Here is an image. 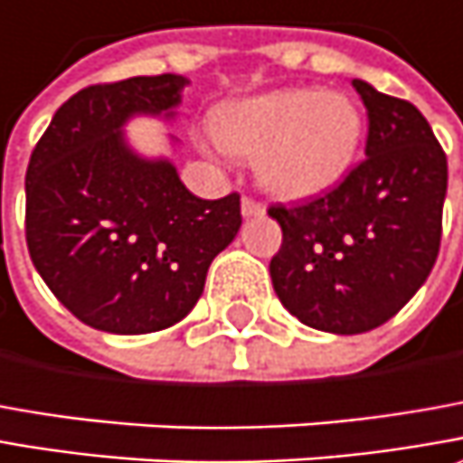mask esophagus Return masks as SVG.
<instances>
[{"label": "esophagus", "mask_w": 463, "mask_h": 463, "mask_svg": "<svg viewBox=\"0 0 463 463\" xmlns=\"http://www.w3.org/2000/svg\"><path fill=\"white\" fill-rule=\"evenodd\" d=\"M241 213H243V217H261L263 213H266V207H263L261 202L243 197V202H241Z\"/></svg>", "instance_id": "1"}]
</instances>
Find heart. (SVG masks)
Masks as SVG:
<instances>
[{"mask_svg": "<svg viewBox=\"0 0 463 463\" xmlns=\"http://www.w3.org/2000/svg\"><path fill=\"white\" fill-rule=\"evenodd\" d=\"M213 136L232 158H256V176L271 194L310 200L348 174L364 115L341 91L279 89L220 109Z\"/></svg>", "mask_w": 463, "mask_h": 463, "instance_id": "b5f03b06", "label": "heart"}]
</instances>
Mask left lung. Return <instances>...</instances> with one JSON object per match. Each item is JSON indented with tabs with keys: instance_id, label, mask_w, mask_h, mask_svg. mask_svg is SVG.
<instances>
[{
	"instance_id": "left-lung-1",
	"label": "left lung",
	"mask_w": 463,
	"mask_h": 463,
	"mask_svg": "<svg viewBox=\"0 0 463 463\" xmlns=\"http://www.w3.org/2000/svg\"><path fill=\"white\" fill-rule=\"evenodd\" d=\"M369 112L366 158L323 197L274 204V292L299 323L356 335L420 289L440 246L446 153L415 104L354 79Z\"/></svg>"
}]
</instances>
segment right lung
Returning a JSON list of instances; mask_svg holds the SVG:
<instances>
[{
	"mask_svg": "<svg viewBox=\"0 0 463 463\" xmlns=\"http://www.w3.org/2000/svg\"><path fill=\"white\" fill-rule=\"evenodd\" d=\"M186 84L161 73L81 89L30 156V259L58 302L104 333L179 323L202 297L213 259L241 231L235 192L194 197L166 156H140L125 136L140 115L174 120Z\"/></svg>",
	"mask_w": 463,
	"mask_h": 463,
	"instance_id": "obj_1",
	"label": "right lung"
}]
</instances>
